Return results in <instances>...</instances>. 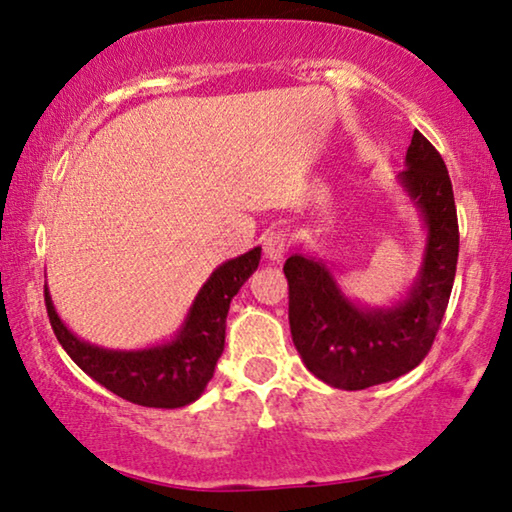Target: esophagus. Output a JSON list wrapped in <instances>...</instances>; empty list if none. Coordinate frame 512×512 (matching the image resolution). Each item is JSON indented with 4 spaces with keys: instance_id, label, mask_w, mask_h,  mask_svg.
Returning a JSON list of instances; mask_svg holds the SVG:
<instances>
[{
    "instance_id": "34e87169",
    "label": "esophagus",
    "mask_w": 512,
    "mask_h": 512,
    "mask_svg": "<svg viewBox=\"0 0 512 512\" xmlns=\"http://www.w3.org/2000/svg\"><path fill=\"white\" fill-rule=\"evenodd\" d=\"M284 253H287V237H284L282 230H275L264 239V255L268 262L280 264L284 259Z\"/></svg>"
}]
</instances>
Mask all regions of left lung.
I'll list each match as a JSON object with an SVG mask.
<instances>
[{
	"label": "left lung",
	"mask_w": 512,
	"mask_h": 512,
	"mask_svg": "<svg viewBox=\"0 0 512 512\" xmlns=\"http://www.w3.org/2000/svg\"><path fill=\"white\" fill-rule=\"evenodd\" d=\"M397 185L418 212L424 250L402 298L363 305L341 289L323 257L298 248L284 264L293 345L309 372L341 391L386 384L427 357L445 316L458 262L452 180L440 153L413 131Z\"/></svg>",
	"instance_id": "obj_1"
}]
</instances>
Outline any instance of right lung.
I'll return each mask as SVG.
<instances>
[{
	"label": "right lung",
	"mask_w": 512,
	"mask_h": 512,
	"mask_svg": "<svg viewBox=\"0 0 512 512\" xmlns=\"http://www.w3.org/2000/svg\"><path fill=\"white\" fill-rule=\"evenodd\" d=\"M259 257L262 248L257 246L216 266L198 289L178 332L169 341L149 348L112 350L76 336L58 316L45 284L47 314L58 343L97 384L133 404L180 409L196 402L214 377V366L225 345L230 302L257 271Z\"/></svg>",
	"instance_id": "right-lung-1"
}]
</instances>
